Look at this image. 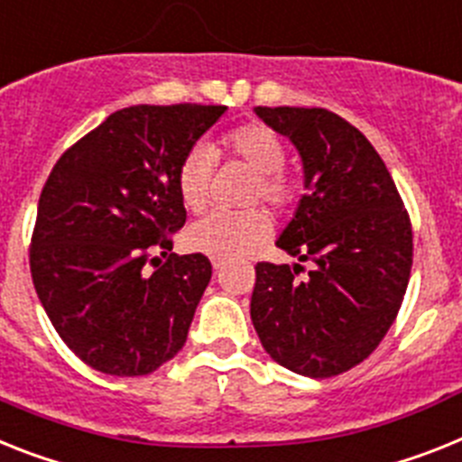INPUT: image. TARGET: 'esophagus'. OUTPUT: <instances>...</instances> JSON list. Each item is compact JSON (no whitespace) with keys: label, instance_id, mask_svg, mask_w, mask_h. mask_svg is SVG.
Masks as SVG:
<instances>
[{"label":"esophagus","instance_id":"esophagus-1","mask_svg":"<svg viewBox=\"0 0 462 462\" xmlns=\"http://www.w3.org/2000/svg\"><path fill=\"white\" fill-rule=\"evenodd\" d=\"M211 265H213V270H216V273H218V270H223L225 261H218V258H213V261H211Z\"/></svg>","mask_w":462,"mask_h":462}]
</instances>
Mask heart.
<instances>
[{
    "mask_svg": "<svg viewBox=\"0 0 462 462\" xmlns=\"http://www.w3.org/2000/svg\"><path fill=\"white\" fill-rule=\"evenodd\" d=\"M225 152L242 159L249 164L258 180L254 185L251 199H265L270 207L284 211L291 208L300 197V180L284 169L286 147L277 134L265 124H244L225 134ZM213 152L208 147L197 145L185 152L176 173V185L180 201L189 211H199L208 201L213 176ZM273 223L270 216L261 208H251L244 213L213 211L185 232V244L195 254L211 255L218 261H232L249 254L258 244L270 237Z\"/></svg>",
    "mask_w": 462,
    "mask_h": 462,
    "instance_id": "b5f03b06",
    "label": "heart"
}]
</instances>
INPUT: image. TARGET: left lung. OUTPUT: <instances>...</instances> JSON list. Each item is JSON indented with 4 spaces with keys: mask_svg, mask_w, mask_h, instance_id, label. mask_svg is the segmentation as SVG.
Listing matches in <instances>:
<instances>
[{
    "mask_svg": "<svg viewBox=\"0 0 462 462\" xmlns=\"http://www.w3.org/2000/svg\"><path fill=\"white\" fill-rule=\"evenodd\" d=\"M303 159L305 195L277 246L315 267L258 263L251 321L293 374L331 378L364 362L393 327L413 263L411 220L366 135L324 107H255Z\"/></svg>",
    "mask_w": 462,
    "mask_h": 462,
    "instance_id": "8db88e82",
    "label": "left lung"
}]
</instances>
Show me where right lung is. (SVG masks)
Masks as SVG:
<instances>
[{
    "instance_id": "obj_1",
    "label": "right lung",
    "mask_w": 462,
    "mask_h": 462,
    "mask_svg": "<svg viewBox=\"0 0 462 462\" xmlns=\"http://www.w3.org/2000/svg\"><path fill=\"white\" fill-rule=\"evenodd\" d=\"M225 106H131L65 150L42 189L30 273L53 328L91 369L145 375L188 340L207 255L171 254L180 159Z\"/></svg>"
}]
</instances>
